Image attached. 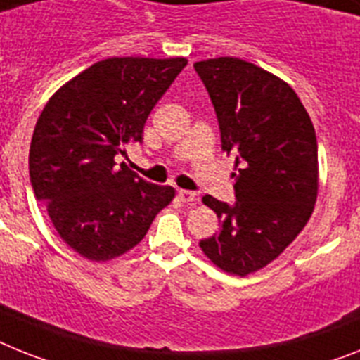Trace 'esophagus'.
<instances>
[{
  "instance_id": "esophagus-1",
  "label": "esophagus",
  "mask_w": 360,
  "mask_h": 360,
  "mask_svg": "<svg viewBox=\"0 0 360 360\" xmlns=\"http://www.w3.org/2000/svg\"><path fill=\"white\" fill-rule=\"evenodd\" d=\"M177 198H179V201H183V203H192L195 199V192H190V190H179L177 192Z\"/></svg>"
}]
</instances>
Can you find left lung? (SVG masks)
Listing matches in <instances>:
<instances>
[{"label":"left lung","instance_id":"1","mask_svg":"<svg viewBox=\"0 0 360 360\" xmlns=\"http://www.w3.org/2000/svg\"><path fill=\"white\" fill-rule=\"evenodd\" d=\"M216 110L223 152L236 155V203H203L221 229L199 241L216 267L247 276L282 255L309 221L319 194L313 122L292 87L245 60L194 63Z\"/></svg>","mask_w":360,"mask_h":360}]
</instances>
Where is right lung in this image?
I'll use <instances>...</instances> for the list:
<instances>
[{
	"label": "right lung",
	"mask_w": 360,
	"mask_h": 360,
	"mask_svg": "<svg viewBox=\"0 0 360 360\" xmlns=\"http://www.w3.org/2000/svg\"><path fill=\"white\" fill-rule=\"evenodd\" d=\"M186 58H108L63 84L45 104L29 152L36 199L75 252L108 262L134 249L172 186L117 166L124 144L141 143L148 115Z\"/></svg>",
	"instance_id": "1"
}]
</instances>
